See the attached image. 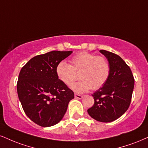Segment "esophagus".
I'll use <instances>...</instances> for the list:
<instances>
[{"instance_id":"obj_1","label":"esophagus","mask_w":148,"mask_h":148,"mask_svg":"<svg viewBox=\"0 0 148 148\" xmlns=\"http://www.w3.org/2000/svg\"><path fill=\"white\" fill-rule=\"evenodd\" d=\"M74 97H75V99H81L82 98H83V96H82V95H80V94H75V95H74Z\"/></svg>"}]
</instances>
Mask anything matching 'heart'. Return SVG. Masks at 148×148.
<instances>
[{
    "mask_svg": "<svg viewBox=\"0 0 148 148\" xmlns=\"http://www.w3.org/2000/svg\"><path fill=\"white\" fill-rule=\"evenodd\" d=\"M71 63L72 65L65 60L59 62L56 73L62 83L69 86L77 78V73H80L82 80L71 86L76 93H84L92 88L98 90L109 79L110 66L105 57L81 51L72 57Z\"/></svg>",
    "mask_w": 148,
    "mask_h": 148,
    "instance_id": "1",
    "label": "heart"
}]
</instances>
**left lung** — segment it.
I'll return each mask as SVG.
<instances>
[{
    "label": "left lung",
    "instance_id": "8db88e82",
    "mask_svg": "<svg viewBox=\"0 0 148 148\" xmlns=\"http://www.w3.org/2000/svg\"><path fill=\"white\" fill-rule=\"evenodd\" d=\"M110 66L108 81L93 94L94 104L88 110L96 121L109 123L116 120L127 111L131 102L134 79L130 67L118 55L100 50Z\"/></svg>",
    "mask_w": 148,
    "mask_h": 148
}]
</instances>
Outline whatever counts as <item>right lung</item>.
Wrapping results in <instances>:
<instances>
[{"label": "right lung", "mask_w": 148, "mask_h": 148, "mask_svg": "<svg viewBox=\"0 0 148 148\" xmlns=\"http://www.w3.org/2000/svg\"><path fill=\"white\" fill-rule=\"evenodd\" d=\"M72 51H52L30 59L21 69L17 92L29 118L42 127L60 122L74 94L58 79L56 67Z\"/></svg>", "instance_id": "1"}]
</instances>
